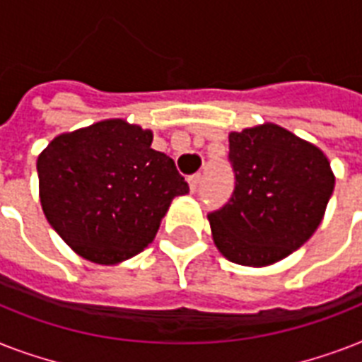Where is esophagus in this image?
Here are the masks:
<instances>
[{
	"label": "esophagus",
	"instance_id": "34e87169",
	"mask_svg": "<svg viewBox=\"0 0 362 362\" xmlns=\"http://www.w3.org/2000/svg\"><path fill=\"white\" fill-rule=\"evenodd\" d=\"M187 182H189V189H192V192H197V187H199V184H201V175H192L189 176V178H187Z\"/></svg>",
	"mask_w": 362,
	"mask_h": 362
}]
</instances>
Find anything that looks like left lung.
Masks as SVG:
<instances>
[{"label":"left lung","instance_id":"left-lung-1","mask_svg":"<svg viewBox=\"0 0 362 362\" xmlns=\"http://www.w3.org/2000/svg\"><path fill=\"white\" fill-rule=\"evenodd\" d=\"M235 187L209 214L229 261L264 267L303 246L323 220L334 189L325 153L274 124L229 135Z\"/></svg>","mask_w":362,"mask_h":362}]
</instances>
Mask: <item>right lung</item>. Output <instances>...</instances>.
Segmentation results:
<instances>
[{
    "label": "right lung",
    "instance_id": "1",
    "mask_svg": "<svg viewBox=\"0 0 362 362\" xmlns=\"http://www.w3.org/2000/svg\"><path fill=\"white\" fill-rule=\"evenodd\" d=\"M152 131L105 120L56 136L37 159L42 212L93 263L133 257L153 240L170 201L189 192Z\"/></svg>",
    "mask_w": 362,
    "mask_h": 362
}]
</instances>
